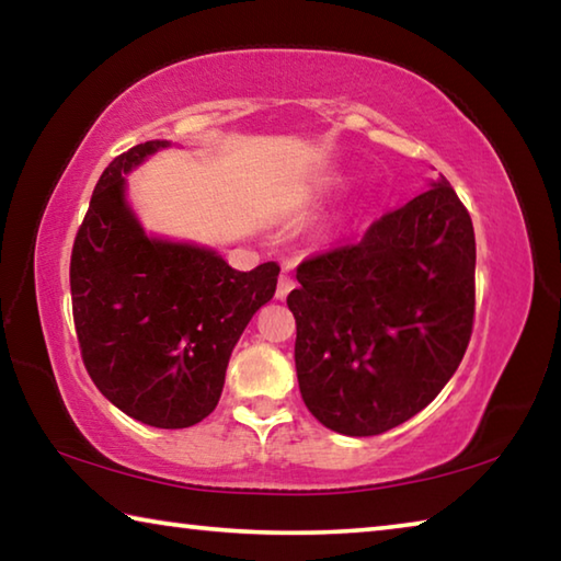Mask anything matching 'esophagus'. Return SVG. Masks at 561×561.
<instances>
[{"mask_svg":"<svg viewBox=\"0 0 561 561\" xmlns=\"http://www.w3.org/2000/svg\"><path fill=\"white\" fill-rule=\"evenodd\" d=\"M294 289V277L289 272H282V277L277 282V299H284L287 294Z\"/></svg>","mask_w":561,"mask_h":561,"instance_id":"1","label":"esophagus"}]
</instances>
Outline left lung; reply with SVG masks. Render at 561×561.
Segmentation results:
<instances>
[{
  "mask_svg": "<svg viewBox=\"0 0 561 561\" xmlns=\"http://www.w3.org/2000/svg\"><path fill=\"white\" fill-rule=\"evenodd\" d=\"M287 304L304 403L366 438L421 413L460 366L474 321V232L445 178L358 242L311 254Z\"/></svg>",
  "mask_w": 561,
  "mask_h": 561,
  "instance_id": "obj_1",
  "label": "left lung"
}]
</instances>
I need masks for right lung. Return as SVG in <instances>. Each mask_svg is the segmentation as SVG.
I'll return each mask as SVG.
<instances>
[{
    "instance_id": "right-lung-1",
    "label": "right lung",
    "mask_w": 561,
    "mask_h": 561,
    "mask_svg": "<svg viewBox=\"0 0 561 561\" xmlns=\"http://www.w3.org/2000/svg\"><path fill=\"white\" fill-rule=\"evenodd\" d=\"M165 146L148 140L103 170L73 240L71 307L99 391L153 428H190L220 401L227 360L274 297L279 264L237 272L213 250L146 237L123 173Z\"/></svg>"
}]
</instances>
